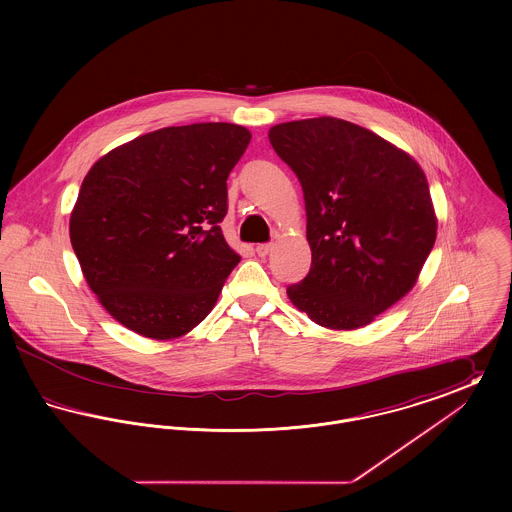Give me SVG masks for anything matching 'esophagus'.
<instances>
[{
    "label": "esophagus",
    "instance_id": "1",
    "mask_svg": "<svg viewBox=\"0 0 512 512\" xmlns=\"http://www.w3.org/2000/svg\"><path fill=\"white\" fill-rule=\"evenodd\" d=\"M270 249H272V244H259L255 247V251H257L259 257H267L268 253H270Z\"/></svg>",
    "mask_w": 512,
    "mask_h": 512
}]
</instances>
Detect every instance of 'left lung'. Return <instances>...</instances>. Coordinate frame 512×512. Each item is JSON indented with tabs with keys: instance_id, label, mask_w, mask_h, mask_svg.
Returning <instances> with one entry per match:
<instances>
[{
	"instance_id": "left-lung-1",
	"label": "left lung",
	"mask_w": 512,
	"mask_h": 512,
	"mask_svg": "<svg viewBox=\"0 0 512 512\" xmlns=\"http://www.w3.org/2000/svg\"><path fill=\"white\" fill-rule=\"evenodd\" d=\"M301 182L311 270L288 288L293 305L330 330H355L416 284L438 220L428 180L409 153L334 117L268 130Z\"/></svg>"
}]
</instances>
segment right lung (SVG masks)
I'll list each match as a JSON object with an SVG mask.
<instances>
[{"instance_id": "right-lung-1", "label": "right lung", "mask_w": 512, "mask_h": 512, "mask_svg": "<svg viewBox=\"0 0 512 512\" xmlns=\"http://www.w3.org/2000/svg\"><path fill=\"white\" fill-rule=\"evenodd\" d=\"M249 140L230 122L169 126L115 147L86 174L71 244L90 290L128 330L174 340L213 311L240 263L220 222Z\"/></svg>"}]
</instances>
